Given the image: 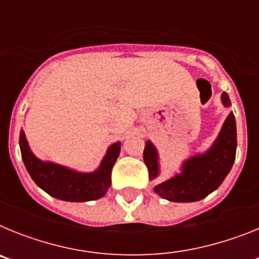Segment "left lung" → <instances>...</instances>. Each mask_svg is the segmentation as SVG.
Returning <instances> with one entry per match:
<instances>
[{"instance_id": "left-lung-1", "label": "left lung", "mask_w": 259, "mask_h": 259, "mask_svg": "<svg viewBox=\"0 0 259 259\" xmlns=\"http://www.w3.org/2000/svg\"><path fill=\"white\" fill-rule=\"evenodd\" d=\"M222 102L224 106L231 105L227 93L222 95ZM236 122L233 113H230L211 148L205 154L193 155L185 161L182 174L155 185L154 192L172 202L202 200L218 188L228 175L236 157ZM144 162L149 171V179H155L159 174L158 154L150 141L145 143Z\"/></svg>"}]
</instances>
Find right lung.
<instances>
[{
  "label": "right lung",
  "instance_id": "right-lung-1",
  "mask_svg": "<svg viewBox=\"0 0 259 259\" xmlns=\"http://www.w3.org/2000/svg\"><path fill=\"white\" fill-rule=\"evenodd\" d=\"M19 145L23 162L33 182L53 197L70 202L101 198L111 185V170L120 153V143L118 141L107 149L97 171L83 174L38 159L29 149L23 131H20Z\"/></svg>",
  "mask_w": 259,
  "mask_h": 259
}]
</instances>
